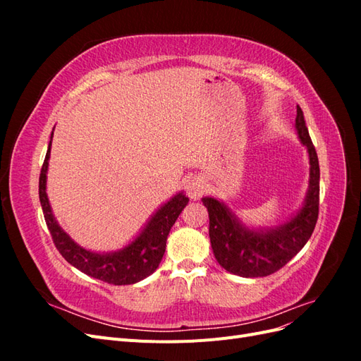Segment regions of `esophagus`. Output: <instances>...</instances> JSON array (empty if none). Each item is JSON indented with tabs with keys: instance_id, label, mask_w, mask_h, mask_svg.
I'll list each match as a JSON object with an SVG mask.
<instances>
[{
	"instance_id": "esophagus-1",
	"label": "esophagus",
	"mask_w": 361,
	"mask_h": 361,
	"mask_svg": "<svg viewBox=\"0 0 361 361\" xmlns=\"http://www.w3.org/2000/svg\"><path fill=\"white\" fill-rule=\"evenodd\" d=\"M185 191H187L188 197H191L194 200L200 199L202 195L206 192L204 180L199 176H192V178L187 179V182H185Z\"/></svg>"
}]
</instances>
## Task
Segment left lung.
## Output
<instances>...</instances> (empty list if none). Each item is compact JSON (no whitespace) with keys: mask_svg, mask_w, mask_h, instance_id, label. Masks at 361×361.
I'll return each mask as SVG.
<instances>
[{"mask_svg":"<svg viewBox=\"0 0 361 361\" xmlns=\"http://www.w3.org/2000/svg\"><path fill=\"white\" fill-rule=\"evenodd\" d=\"M295 128L301 143L309 150L310 187L302 209L290 221L265 232L250 231L228 212L224 203L212 197L202 199L209 214V238L215 259L235 276L274 274L298 253L314 231L319 214V161L300 105Z\"/></svg>","mask_w":361,"mask_h":361,"instance_id":"8db88e82","label":"left lung"}]
</instances>
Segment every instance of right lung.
I'll return each instance as SVG.
<instances>
[{"label": "right lung", "instance_id": "1", "mask_svg": "<svg viewBox=\"0 0 361 361\" xmlns=\"http://www.w3.org/2000/svg\"><path fill=\"white\" fill-rule=\"evenodd\" d=\"M52 140V135H51ZM51 154V141L47 152L45 161L40 170L39 178V199L45 216L47 226L60 255L66 259L71 265L78 268L84 274L102 280L110 285H134V283L146 279L152 272H155L161 259L166 251L167 236L170 228L176 223L182 209L188 204V197L182 192L164 204L161 209L152 216V220L145 227V231L138 235L135 241L130 243L117 253L99 255L93 253L75 244L72 239L61 231L56 218L52 215L51 206L47 195V171L48 159Z\"/></svg>", "mask_w": 361, "mask_h": 361}]
</instances>
